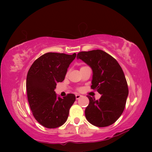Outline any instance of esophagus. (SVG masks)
Returning <instances> with one entry per match:
<instances>
[{"label": "esophagus", "mask_w": 152, "mask_h": 152, "mask_svg": "<svg viewBox=\"0 0 152 152\" xmlns=\"http://www.w3.org/2000/svg\"><path fill=\"white\" fill-rule=\"evenodd\" d=\"M81 96H82L81 95L76 94V99H79L80 97H81Z\"/></svg>", "instance_id": "esophagus-1"}]
</instances>
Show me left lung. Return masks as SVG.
Listing matches in <instances>:
<instances>
[{"instance_id": "8db88e82", "label": "left lung", "mask_w": 152, "mask_h": 152, "mask_svg": "<svg viewBox=\"0 0 152 152\" xmlns=\"http://www.w3.org/2000/svg\"><path fill=\"white\" fill-rule=\"evenodd\" d=\"M77 58L91 68V88L102 95L99 100L88 95L89 103L85 110L87 120L99 127L113 124L124 112L129 94L121 67L114 57L101 50L81 51Z\"/></svg>"}]
</instances>
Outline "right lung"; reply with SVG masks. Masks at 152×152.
Returning <instances> with one entry per match:
<instances>
[{"label": "right lung", "instance_id": "add662e5", "mask_svg": "<svg viewBox=\"0 0 152 152\" xmlns=\"http://www.w3.org/2000/svg\"><path fill=\"white\" fill-rule=\"evenodd\" d=\"M76 53H46L32 64L28 71L26 88L28 101L36 120L49 129L59 127L66 122L69 110L76 100L72 93L63 99L54 89L63 82Z\"/></svg>", "mask_w": 152, "mask_h": 152}]
</instances>
